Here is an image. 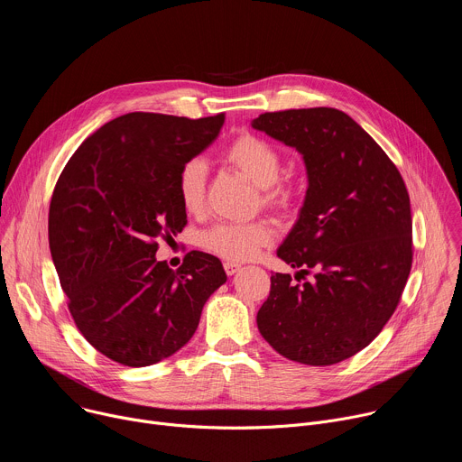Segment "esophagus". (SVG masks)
<instances>
[{
  "label": "esophagus",
  "mask_w": 462,
  "mask_h": 462,
  "mask_svg": "<svg viewBox=\"0 0 462 462\" xmlns=\"http://www.w3.org/2000/svg\"><path fill=\"white\" fill-rule=\"evenodd\" d=\"M223 267H225V273H226L228 276H234L236 273L241 271V265H237V263H232V261H226Z\"/></svg>",
  "instance_id": "esophagus-1"
}]
</instances>
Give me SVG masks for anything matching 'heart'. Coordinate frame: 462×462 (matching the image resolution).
<instances>
[{"label":"heart","mask_w":462,"mask_h":462,"mask_svg":"<svg viewBox=\"0 0 462 462\" xmlns=\"http://www.w3.org/2000/svg\"><path fill=\"white\" fill-rule=\"evenodd\" d=\"M223 161L259 188L261 205L280 214H291L298 203V189L280 179L283 161L280 152L255 135H239L223 152ZM208 168L203 159L186 161L177 173V195L184 212L197 216L205 208ZM274 230L269 221L217 223L197 237L199 246L221 259L239 263L252 259L273 243Z\"/></svg>","instance_id":"obj_1"}]
</instances>
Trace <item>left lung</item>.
I'll list each match as a JSON object with an SVG mask.
<instances>
[{
	"instance_id": "left-lung-1",
	"label": "left lung",
	"mask_w": 462,
	"mask_h": 462,
	"mask_svg": "<svg viewBox=\"0 0 462 462\" xmlns=\"http://www.w3.org/2000/svg\"><path fill=\"white\" fill-rule=\"evenodd\" d=\"M252 127L296 148L307 170L300 217L282 246L296 276H271L257 328L282 356L333 365L367 347L397 309L411 259V208L402 175L340 109L263 113Z\"/></svg>"
}]
</instances>
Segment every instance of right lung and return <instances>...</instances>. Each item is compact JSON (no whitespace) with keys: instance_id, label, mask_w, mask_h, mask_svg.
I'll use <instances>...</instances> for the list:
<instances>
[{"instance_id":"add662e5","label":"right lung","mask_w":462,"mask_h":462,"mask_svg":"<svg viewBox=\"0 0 462 462\" xmlns=\"http://www.w3.org/2000/svg\"><path fill=\"white\" fill-rule=\"evenodd\" d=\"M223 124V113L122 115L82 143L54 186L49 248L60 285L79 331L113 362L146 367L177 353L226 282L216 255L191 250L177 271L155 257L157 239L186 226L180 166Z\"/></svg>"}]
</instances>
